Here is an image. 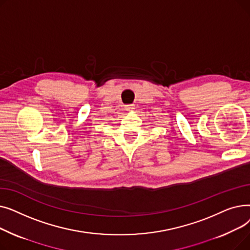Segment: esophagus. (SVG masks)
<instances>
[{"label":"esophagus","mask_w":250,"mask_h":250,"mask_svg":"<svg viewBox=\"0 0 250 250\" xmlns=\"http://www.w3.org/2000/svg\"><path fill=\"white\" fill-rule=\"evenodd\" d=\"M125 109L127 111H132V110L135 109V105L134 104H127V105H125Z\"/></svg>","instance_id":"obj_1"}]
</instances>
